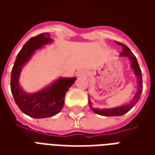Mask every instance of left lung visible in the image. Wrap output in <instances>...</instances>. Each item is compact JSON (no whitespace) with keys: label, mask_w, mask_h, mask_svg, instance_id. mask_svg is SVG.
Segmentation results:
<instances>
[{"label":"left lung","mask_w":155,"mask_h":155,"mask_svg":"<svg viewBox=\"0 0 155 155\" xmlns=\"http://www.w3.org/2000/svg\"><path fill=\"white\" fill-rule=\"evenodd\" d=\"M116 43L123 47V50H122V52L120 53V55L121 56H127L131 61V68L134 70V73L137 77V80H138V90H137V92L135 95H134V97L132 99V101H130V104H125V105H121L120 107L116 108L102 109V110L97 109V108H94L90 98H89V105L91 108V110L94 111V113L100 114V115H103V116H120V115L126 114L127 112H129L138 102L140 95H141V93H142V91H143L142 72H141V70H140V65L138 64L136 57L134 55L132 51H130L127 45L122 44V43H120V42H117V41Z\"/></svg>","instance_id":"1"}]
</instances>
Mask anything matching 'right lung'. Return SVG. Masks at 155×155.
I'll list each match as a JSON object with an SVG mask.
<instances>
[{
	"instance_id": "right-lung-1",
	"label": "right lung",
	"mask_w": 155,
	"mask_h": 155,
	"mask_svg": "<svg viewBox=\"0 0 155 155\" xmlns=\"http://www.w3.org/2000/svg\"><path fill=\"white\" fill-rule=\"evenodd\" d=\"M48 32L31 37L25 43L16 56L11 76V90L15 104L29 116L43 119L57 114L62 110L66 91L72 86L75 77H61L43 90L28 94L19 84L22 66L31 59L35 51L52 42Z\"/></svg>"
}]
</instances>
